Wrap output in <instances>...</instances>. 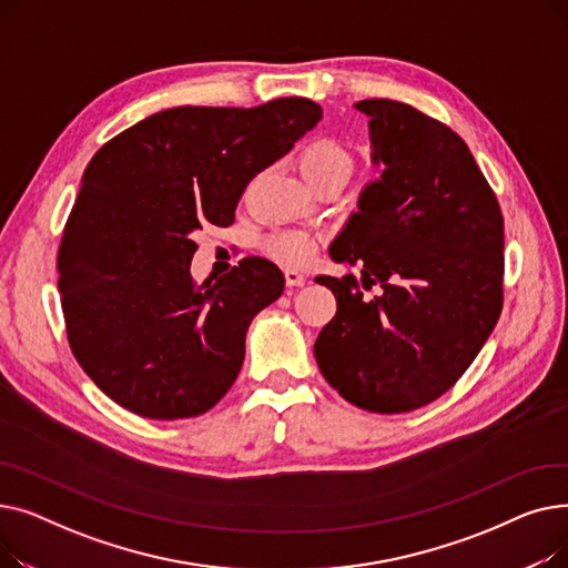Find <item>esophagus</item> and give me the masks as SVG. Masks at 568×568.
<instances>
[{"instance_id": "esophagus-1", "label": "esophagus", "mask_w": 568, "mask_h": 568, "mask_svg": "<svg viewBox=\"0 0 568 568\" xmlns=\"http://www.w3.org/2000/svg\"><path fill=\"white\" fill-rule=\"evenodd\" d=\"M285 283L287 287H302L306 283V276L302 272H296V268H285Z\"/></svg>"}]
</instances>
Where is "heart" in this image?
I'll return each mask as SVG.
<instances>
[{
    "mask_svg": "<svg viewBox=\"0 0 568 568\" xmlns=\"http://www.w3.org/2000/svg\"><path fill=\"white\" fill-rule=\"evenodd\" d=\"M300 165L304 176L315 186L324 179L332 176H349L352 174V156L347 149L334 138H315L311 140L300 154ZM317 236L306 230H281L266 236L264 248L283 264H306L315 253Z\"/></svg>",
    "mask_w": 568,
    "mask_h": 568,
    "instance_id": "1",
    "label": "heart"
}]
</instances>
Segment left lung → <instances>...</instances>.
Instances as JSON below:
<instances>
[{
    "label": "left lung",
    "instance_id": "1",
    "mask_svg": "<svg viewBox=\"0 0 568 568\" xmlns=\"http://www.w3.org/2000/svg\"><path fill=\"white\" fill-rule=\"evenodd\" d=\"M373 161L382 165L359 212L329 248L359 281L317 276L336 315L315 359L352 405L400 414L439 398L488 341L504 304V219L467 144L416 108L366 99Z\"/></svg>",
    "mask_w": 568,
    "mask_h": 568
}]
</instances>
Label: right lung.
<instances>
[{
    "mask_svg": "<svg viewBox=\"0 0 568 568\" xmlns=\"http://www.w3.org/2000/svg\"><path fill=\"white\" fill-rule=\"evenodd\" d=\"M322 108L182 105L105 142L89 161L57 253L69 345L116 405L146 419L212 409L244 364L251 320L283 294L264 257L195 285L193 232L230 225L251 179L311 131Z\"/></svg>",
    "mask_w": 568,
    "mask_h": 568,
    "instance_id": "add662e5",
    "label": "right lung"
}]
</instances>
